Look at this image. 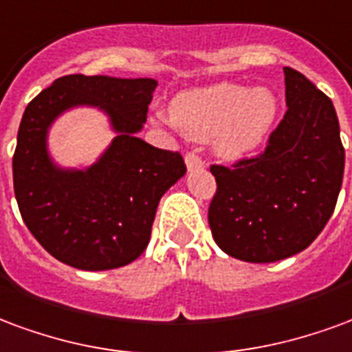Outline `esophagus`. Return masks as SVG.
I'll return each mask as SVG.
<instances>
[{
  "instance_id": "1",
  "label": "esophagus",
  "mask_w": 352,
  "mask_h": 352,
  "mask_svg": "<svg viewBox=\"0 0 352 352\" xmlns=\"http://www.w3.org/2000/svg\"><path fill=\"white\" fill-rule=\"evenodd\" d=\"M186 165L189 170H193V168H202V166H204V161H202L201 155H197V153H187Z\"/></svg>"
}]
</instances>
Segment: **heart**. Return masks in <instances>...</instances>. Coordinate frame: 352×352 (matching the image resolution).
Masks as SVG:
<instances>
[{
  "mask_svg": "<svg viewBox=\"0 0 352 352\" xmlns=\"http://www.w3.org/2000/svg\"><path fill=\"white\" fill-rule=\"evenodd\" d=\"M170 116L187 137L214 138L217 155L240 159L268 137L278 116V99L270 89L217 84L179 94L170 104Z\"/></svg>",
  "mask_w": 352,
  "mask_h": 352,
  "instance_id": "obj_1",
  "label": "heart"
}]
</instances>
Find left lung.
Wrapping results in <instances>:
<instances>
[{
    "label": "left lung",
    "instance_id": "obj_1",
    "mask_svg": "<svg viewBox=\"0 0 352 352\" xmlns=\"http://www.w3.org/2000/svg\"><path fill=\"white\" fill-rule=\"evenodd\" d=\"M287 112L263 153L212 165L217 189L208 223L215 243L245 263L304 251L334 214L345 166L332 101L302 73L283 67Z\"/></svg>",
    "mask_w": 352,
    "mask_h": 352
}]
</instances>
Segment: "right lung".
Here are the masks:
<instances>
[{
	"mask_svg": "<svg viewBox=\"0 0 352 352\" xmlns=\"http://www.w3.org/2000/svg\"><path fill=\"white\" fill-rule=\"evenodd\" d=\"M155 88L153 78L67 74L25 107L12 155L14 197L25 227L54 258L97 272L144 253L161 197L186 174L178 151L137 137ZM82 104L107 111L118 137L86 171L60 169L45 150L47 127Z\"/></svg>",
	"mask_w": 352,
	"mask_h": 352,
	"instance_id": "right-lung-1",
	"label": "right lung"
}]
</instances>
